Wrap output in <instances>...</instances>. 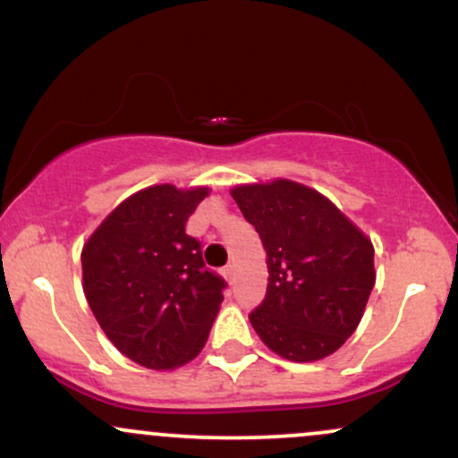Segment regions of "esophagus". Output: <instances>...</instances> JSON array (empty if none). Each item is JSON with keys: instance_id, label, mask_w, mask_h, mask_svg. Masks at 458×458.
<instances>
[{"instance_id": "1", "label": "esophagus", "mask_w": 458, "mask_h": 458, "mask_svg": "<svg viewBox=\"0 0 458 458\" xmlns=\"http://www.w3.org/2000/svg\"><path fill=\"white\" fill-rule=\"evenodd\" d=\"M233 273H234V267L233 265H225L222 269V276L225 277V280H233Z\"/></svg>"}]
</instances>
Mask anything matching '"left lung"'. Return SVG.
<instances>
[{
    "label": "left lung",
    "mask_w": 458,
    "mask_h": 458,
    "mask_svg": "<svg viewBox=\"0 0 458 458\" xmlns=\"http://www.w3.org/2000/svg\"><path fill=\"white\" fill-rule=\"evenodd\" d=\"M267 251V295L250 314L273 353L317 361L357 329L375 286L370 239L317 189L277 178L233 191Z\"/></svg>",
    "instance_id": "left-lung-1"
}]
</instances>
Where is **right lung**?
I'll return each mask as SVG.
<instances>
[{"mask_svg":"<svg viewBox=\"0 0 458 458\" xmlns=\"http://www.w3.org/2000/svg\"><path fill=\"white\" fill-rule=\"evenodd\" d=\"M208 187L152 185L120 202L81 251L83 293L112 344L135 364L172 370L208 338L225 282L185 233Z\"/></svg>","mask_w":458,"mask_h":458,"instance_id":"obj_1","label":"right lung"}]
</instances>
